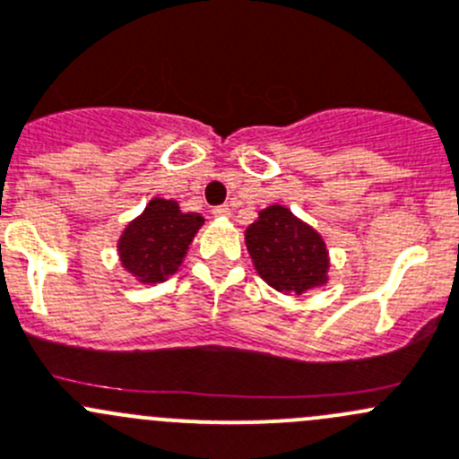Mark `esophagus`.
<instances>
[{
    "instance_id": "1",
    "label": "esophagus",
    "mask_w": 459,
    "mask_h": 459,
    "mask_svg": "<svg viewBox=\"0 0 459 459\" xmlns=\"http://www.w3.org/2000/svg\"><path fill=\"white\" fill-rule=\"evenodd\" d=\"M212 215L220 217V220H224V217L230 215V208L229 206H215L212 208Z\"/></svg>"
}]
</instances>
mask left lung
<instances>
[{
  "instance_id": "obj_1",
  "label": "left lung",
  "mask_w": 459,
  "mask_h": 459,
  "mask_svg": "<svg viewBox=\"0 0 459 459\" xmlns=\"http://www.w3.org/2000/svg\"><path fill=\"white\" fill-rule=\"evenodd\" d=\"M244 239L260 278L275 291L300 296L327 282L329 255L323 238L289 208L273 204L257 212Z\"/></svg>"
}]
</instances>
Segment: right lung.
<instances>
[{
	"label": "right lung",
	"instance_id": "obj_1",
	"mask_svg": "<svg viewBox=\"0 0 459 459\" xmlns=\"http://www.w3.org/2000/svg\"><path fill=\"white\" fill-rule=\"evenodd\" d=\"M202 224L199 212H181L172 199H150L145 211L126 226L118 239L123 266L139 282H163L181 266Z\"/></svg>",
	"mask_w": 459,
	"mask_h": 459
}]
</instances>
